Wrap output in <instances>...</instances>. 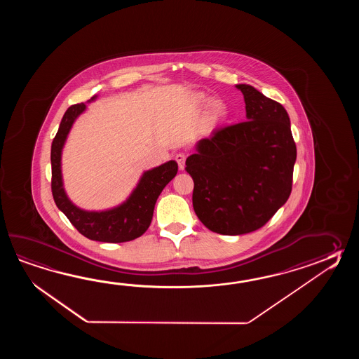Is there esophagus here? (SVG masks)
I'll use <instances>...</instances> for the list:
<instances>
[{
    "label": "esophagus",
    "mask_w": 359,
    "mask_h": 359,
    "mask_svg": "<svg viewBox=\"0 0 359 359\" xmlns=\"http://www.w3.org/2000/svg\"><path fill=\"white\" fill-rule=\"evenodd\" d=\"M176 158L177 163H178V167H180V169L184 168V161H186V155L183 153H178L176 154Z\"/></svg>",
    "instance_id": "esophagus-1"
}]
</instances>
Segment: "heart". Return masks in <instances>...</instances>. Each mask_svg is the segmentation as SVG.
I'll use <instances>...</instances> for the list:
<instances>
[{
    "mask_svg": "<svg viewBox=\"0 0 359 359\" xmlns=\"http://www.w3.org/2000/svg\"><path fill=\"white\" fill-rule=\"evenodd\" d=\"M198 100L201 102H205L206 101L204 97H200ZM226 114H227V107H226V105L221 102V101L214 102L213 110H212V118H213L214 121H219L222 118H224Z\"/></svg>",
    "mask_w": 359,
    "mask_h": 359,
    "instance_id": "b5f03b06",
    "label": "heart"
}]
</instances>
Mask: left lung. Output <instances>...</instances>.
<instances>
[{
  "instance_id": "1",
  "label": "left lung",
  "mask_w": 359,
  "mask_h": 359,
  "mask_svg": "<svg viewBox=\"0 0 359 359\" xmlns=\"http://www.w3.org/2000/svg\"><path fill=\"white\" fill-rule=\"evenodd\" d=\"M245 122L215 128L186 161L192 205L206 229L244 235L263 227L287 201L297 145L285 107L249 84H237Z\"/></svg>"
}]
</instances>
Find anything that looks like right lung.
<instances>
[{"instance_id":"right-lung-1","label":"right lung","mask_w":359,"mask_h":359,"mask_svg":"<svg viewBox=\"0 0 359 359\" xmlns=\"http://www.w3.org/2000/svg\"><path fill=\"white\" fill-rule=\"evenodd\" d=\"M84 109L83 102L68 107L51 145V190L55 204L67 215L78 232L90 240L101 243H126L135 240L149 229L155 203L163 189L176 176L178 165L176 161H170L145 172L137 187L122 205L104 212H87L76 208L62 187L61 150L76 116L83 113Z\"/></svg>"}]
</instances>
